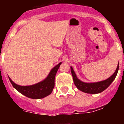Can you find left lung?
<instances>
[{"mask_svg":"<svg viewBox=\"0 0 124 124\" xmlns=\"http://www.w3.org/2000/svg\"><path fill=\"white\" fill-rule=\"evenodd\" d=\"M119 64H118L116 71L110 77H109L107 79L102 81L97 82V83H88L81 81L77 78L71 66V71L73 76L74 84L79 90L81 91L84 93H88V94H98V93H101V92L104 91L113 82L117 74L118 71H119Z\"/></svg>","mask_w":124,"mask_h":124,"instance_id":"left-lung-1","label":"left lung"}]
</instances>
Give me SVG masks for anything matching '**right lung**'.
<instances>
[{
  "mask_svg": "<svg viewBox=\"0 0 124 124\" xmlns=\"http://www.w3.org/2000/svg\"><path fill=\"white\" fill-rule=\"evenodd\" d=\"M61 64V63H60L54 66L51 70L48 76L43 81L31 86H20L14 83L9 77L8 79L11 84H12L13 87L26 97L35 99H42L52 93L53 89L54 87V78Z\"/></svg>",
  "mask_w": 124,
  "mask_h": 124,
  "instance_id": "obj_1",
  "label": "right lung"
}]
</instances>
